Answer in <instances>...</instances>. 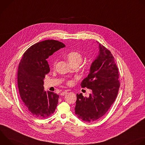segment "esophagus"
I'll return each instance as SVG.
<instances>
[{"label": "esophagus", "mask_w": 145, "mask_h": 145, "mask_svg": "<svg viewBox=\"0 0 145 145\" xmlns=\"http://www.w3.org/2000/svg\"><path fill=\"white\" fill-rule=\"evenodd\" d=\"M67 93H68V92H67V91H63V92H62L61 93V96H64V95H67Z\"/></svg>", "instance_id": "1"}]
</instances>
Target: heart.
Listing matches in <instances>:
<instances>
[{"mask_svg":"<svg viewBox=\"0 0 145 145\" xmlns=\"http://www.w3.org/2000/svg\"><path fill=\"white\" fill-rule=\"evenodd\" d=\"M65 57L69 61L70 64L72 65H78L82 60V54L78 51H72L68 53L65 55ZM56 62L55 61L54 63V65H56ZM71 82L68 81V84H71Z\"/></svg>","mask_w":145,"mask_h":145,"instance_id":"1","label":"heart"}]
</instances>
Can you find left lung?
I'll return each mask as SVG.
<instances>
[{"label":"left lung","instance_id":"8db88e82","mask_svg":"<svg viewBox=\"0 0 145 145\" xmlns=\"http://www.w3.org/2000/svg\"><path fill=\"white\" fill-rule=\"evenodd\" d=\"M99 54L91 64L89 73L81 83L82 88L91 89L92 93L88 97L77 94L74 108L78 118L88 122L100 119L108 111L120 87L114 57L104 46L99 44Z\"/></svg>","mask_w":145,"mask_h":145}]
</instances>
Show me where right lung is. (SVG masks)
<instances>
[{
  "label": "right lung",
  "mask_w": 145,
  "mask_h": 145,
  "mask_svg": "<svg viewBox=\"0 0 145 145\" xmlns=\"http://www.w3.org/2000/svg\"><path fill=\"white\" fill-rule=\"evenodd\" d=\"M65 45L48 39L30 46L24 54L18 67V86L25 108L33 116L46 118L55 111L59 96L44 91V79L50 72L46 59Z\"/></svg>",
  "instance_id": "obj_1"
}]
</instances>
